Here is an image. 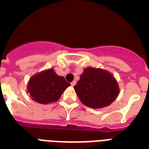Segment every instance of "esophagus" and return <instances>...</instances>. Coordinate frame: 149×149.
Masks as SVG:
<instances>
[{"label": "esophagus", "mask_w": 149, "mask_h": 149, "mask_svg": "<svg viewBox=\"0 0 149 149\" xmlns=\"http://www.w3.org/2000/svg\"><path fill=\"white\" fill-rule=\"evenodd\" d=\"M75 84H76V81H72V83H71V85H72V86H75Z\"/></svg>", "instance_id": "1"}]
</instances>
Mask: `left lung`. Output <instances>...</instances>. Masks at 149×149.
<instances>
[{
    "instance_id": "left-lung-1",
    "label": "left lung",
    "mask_w": 149,
    "mask_h": 149,
    "mask_svg": "<svg viewBox=\"0 0 149 149\" xmlns=\"http://www.w3.org/2000/svg\"><path fill=\"white\" fill-rule=\"evenodd\" d=\"M74 88L81 102L94 109L110 105L119 93L116 80L100 68H85Z\"/></svg>"
}]
</instances>
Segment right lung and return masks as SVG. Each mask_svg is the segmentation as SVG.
<instances>
[{"label":"right lung","instance_id":"right-lung-1","mask_svg":"<svg viewBox=\"0 0 149 149\" xmlns=\"http://www.w3.org/2000/svg\"><path fill=\"white\" fill-rule=\"evenodd\" d=\"M70 85L64 77L57 75L51 68L33 76L27 88L33 100L45 104L59 100L63 91Z\"/></svg>","mask_w":149,"mask_h":149}]
</instances>
